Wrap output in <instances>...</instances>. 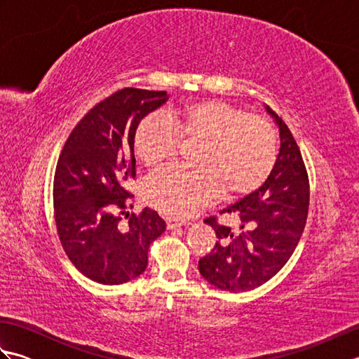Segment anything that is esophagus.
<instances>
[{
    "label": "esophagus",
    "instance_id": "esophagus-1",
    "mask_svg": "<svg viewBox=\"0 0 359 359\" xmlns=\"http://www.w3.org/2000/svg\"><path fill=\"white\" fill-rule=\"evenodd\" d=\"M166 225H168V228H170V230H172V228H180V226L187 225V220H182V219L170 216V217H166Z\"/></svg>",
    "mask_w": 359,
    "mask_h": 359
}]
</instances>
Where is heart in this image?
I'll return each instance as SVG.
<instances>
[{"label":"heart","instance_id":"1","mask_svg":"<svg viewBox=\"0 0 359 359\" xmlns=\"http://www.w3.org/2000/svg\"><path fill=\"white\" fill-rule=\"evenodd\" d=\"M177 133L201 142L187 170L166 166L144 182V199L172 216H191L219 196L239 197L255 191L269 177L276 162V134L262 117L250 116L238 106L203 100L175 109L171 116L151 114L137 126L135 154L156 166L171 158Z\"/></svg>","mask_w":359,"mask_h":359}]
</instances>
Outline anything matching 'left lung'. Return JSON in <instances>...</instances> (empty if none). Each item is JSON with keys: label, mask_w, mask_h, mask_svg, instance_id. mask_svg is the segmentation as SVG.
Instances as JSON below:
<instances>
[{"label": "left lung", "mask_w": 359, "mask_h": 359, "mask_svg": "<svg viewBox=\"0 0 359 359\" xmlns=\"http://www.w3.org/2000/svg\"><path fill=\"white\" fill-rule=\"evenodd\" d=\"M266 112L279 126L280 148L265 184L222 212L238 216L239 231L215 228L217 242L199 261V271L210 284L226 292H247L265 284L287 264L306 226L310 187L306 165L288 126L270 106Z\"/></svg>", "instance_id": "8db88e82"}]
</instances>
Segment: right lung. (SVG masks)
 I'll list each match as a JSON object with an SVG mask.
<instances>
[{"label":"right lung","instance_id":"right-lung-1","mask_svg":"<svg viewBox=\"0 0 359 359\" xmlns=\"http://www.w3.org/2000/svg\"><path fill=\"white\" fill-rule=\"evenodd\" d=\"M166 100L165 90H117L79 121L60 154L53 177L58 238L75 269L98 284L140 276L151 242L166 228L154 210L126 212L133 194L123 187L135 177L137 126Z\"/></svg>","mask_w":359,"mask_h":359}]
</instances>
